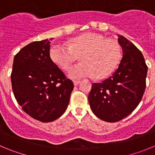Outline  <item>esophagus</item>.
Masks as SVG:
<instances>
[{
  "label": "esophagus",
  "mask_w": 155,
  "mask_h": 155,
  "mask_svg": "<svg viewBox=\"0 0 155 155\" xmlns=\"http://www.w3.org/2000/svg\"><path fill=\"white\" fill-rule=\"evenodd\" d=\"M73 82H74V84L75 86H77V85H78V84H79V83H80V81L74 80Z\"/></svg>",
  "instance_id": "1"
}]
</instances>
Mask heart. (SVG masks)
<instances>
[{
  "instance_id": "obj_1",
  "label": "heart",
  "mask_w": 155,
  "mask_h": 155,
  "mask_svg": "<svg viewBox=\"0 0 155 155\" xmlns=\"http://www.w3.org/2000/svg\"><path fill=\"white\" fill-rule=\"evenodd\" d=\"M50 57L53 63L67 70L79 57L78 64L71 67L68 76L78 79L94 77L106 78L117 68L122 53L119 43L103 35L87 32L71 39L68 43H57L50 47Z\"/></svg>"
}]
</instances>
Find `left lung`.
I'll use <instances>...</instances> for the list:
<instances>
[{"label":"left lung","instance_id":"1","mask_svg":"<svg viewBox=\"0 0 155 155\" xmlns=\"http://www.w3.org/2000/svg\"><path fill=\"white\" fill-rule=\"evenodd\" d=\"M123 50L119 68L100 83H93L88 95L94 114L109 123H115L130 114L143 95L147 67L141 52L130 41L118 35Z\"/></svg>","mask_w":155,"mask_h":155}]
</instances>
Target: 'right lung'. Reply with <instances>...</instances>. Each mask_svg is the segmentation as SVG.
I'll list each match as a JSON object with an SVG mask.
<instances>
[{"mask_svg":"<svg viewBox=\"0 0 155 155\" xmlns=\"http://www.w3.org/2000/svg\"><path fill=\"white\" fill-rule=\"evenodd\" d=\"M50 40L35 41L15 56L11 80L18 103L25 113L43 123L61 117L74 89L50 57Z\"/></svg>","mask_w":155,"mask_h":155,"instance_id":"add662e5","label":"right lung"}]
</instances>
